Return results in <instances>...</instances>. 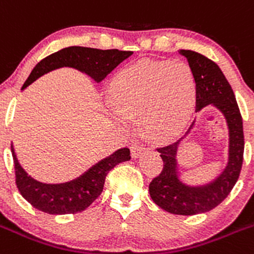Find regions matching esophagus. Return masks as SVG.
<instances>
[{"mask_svg": "<svg viewBox=\"0 0 254 254\" xmlns=\"http://www.w3.org/2000/svg\"><path fill=\"white\" fill-rule=\"evenodd\" d=\"M143 149V145H141L139 141H134V143L131 144V146H130V151H131L132 158H138Z\"/></svg>", "mask_w": 254, "mask_h": 254, "instance_id": "esophagus-1", "label": "esophagus"}]
</instances>
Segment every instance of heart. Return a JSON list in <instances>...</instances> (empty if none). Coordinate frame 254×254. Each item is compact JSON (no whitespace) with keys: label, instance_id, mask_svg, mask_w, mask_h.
<instances>
[{"label":"heart","instance_id":"b5f03b06","mask_svg":"<svg viewBox=\"0 0 254 254\" xmlns=\"http://www.w3.org/2000/svg\"><path fill=\"white\" fill-rule=\"evenodd\" d=\"M196 82L190 66L173 60L141 59L113 76L108 101L124 119L140 116L149 138L169 141L183 132L193 114Z\"/></svg>","mask_w":254,"mask_h":254}]
</instances>
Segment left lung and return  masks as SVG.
Returning a JSON list of instances; mask_svg holds the SVG:
<instances>
[{"label":"left lung","mask_w":254,"mask_h":254,"mask_svg":"<svg viewBox=\"0 0 254 254\" xmlns=\"http://www.w3.org/2000/svg\"><path fill=\"white\" fill-rule=\"evenodd\" d=\"M181 55L187 58L196 82L195 109L213 105L224 115L229 129L228 163L222 174L210 183L200 187H190L181 182L178 177L177 151L183 140L179 139L156 150L163 159V169L149 184V193L156 205L173 214L194 215L209 212L228 196L237 183L243 164L245 135L243 120L231 85L227 81L219 66L191 50H181ZM190 125L188 134L193 127Z\"/></svg>","instance_id":"left-lung-1"}]
</instances>
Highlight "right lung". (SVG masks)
<instances>
[{
	"label": "right lung",
	"instance_id": "add662e5",
	"mask_svg": "<svg viewBox=\"0 0 254 254\" xmlns=\"http://www.w3.org/2000/svg\"><path fill=\"white\" fill-rule=\"evenodd\" d=\"M131 51H120L116 49L66 47L40 61L31 71L22 89H26L45 73L64 66L77 68L87 73L95 81L100 82L120 63L131 56ZM11 151L15 164L16 186L21 195L32 207L47 214H75L85 210L101 194L108 173L119 163L130 160V150L123 148L96 163L73 181L61 184H46L36 181L25 172L18 163L12 145Z\"/></svg>",
	"mask_w": 254,
	"mask_h": 254
}]
</instances>
